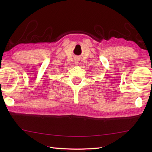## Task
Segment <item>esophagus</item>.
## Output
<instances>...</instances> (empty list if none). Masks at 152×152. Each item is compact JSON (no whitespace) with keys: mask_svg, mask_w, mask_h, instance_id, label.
Returning <instances> with one entry per match:
<instances>
[{"mask_svg":"<svg viewBox=\"0 0 152 152\" xmlns=\"http://www.w3.org/2000/svg\"><path fill=\"white\" fill-rule=\"evenodd\" d=\"M78 60H75V64H76V65H78Z\"/></svg>","mask_w":152,"mask_h":152,"instance_id":"esophagus-1","label":"esophagus"}]
</instances>
